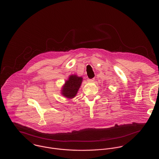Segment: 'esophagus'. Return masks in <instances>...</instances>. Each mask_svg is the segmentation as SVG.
<instances>
[{
  "label": "esophagus",
  "mask_w": 159,
  "mask_h": 159,
  "mask_svg": "<svg viewBox=\"0 0 159 159\" xmlns=\"http://www.w3.org/2000/svg\"><path fill=\"white\" fill-rule=\"evenodd\" d=\"M94 80H95L94 78H92V79L88 78V83H91V82H93Z\"/></svg>",
  "instance_id": "esophagus-1"
}]
</instances>
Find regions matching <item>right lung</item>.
I'll return each instance as SVG.
<instances>
[{"label": "right lung", "mask_w": 159, "mask_h": 159, "mask_svg": "<svg viewBox=\"0 0 159 159\" xmlns=\"http://www.w3.org/2000/svg\"><path fill=\"white\" fill-rule=\"evenodd\" d=\"M82 80L81 77H78L75 75L70 76L62 90V94L69 98L75 97L81 86Z\"/></svg>", "instance_id": "1"}]
</instances>
